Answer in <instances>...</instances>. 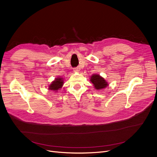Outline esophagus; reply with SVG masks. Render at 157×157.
<instances>
[{
	"mask_svg": "<svg viewBox=\"0 0 157 157\" xmlns=\"http://www.w3.org/2000/svg\"><path fill=\"white\" fill-rule=\"evenodd\" d=\"M73 71H74V72L77 73V72H79V69L77 68V67H75V68L73 69Z\"/></svg>",
	"mask_w": 157,
	"mask_h": 157,
	"instance_id": "obj_1",
	"label": "esophagus"
}]
</instances>
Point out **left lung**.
I'll return each mask as SVG.
<instances>
[{"label": "left lung", "mask_w": 157, "mask_h": 157, "mask_svg": "<svg viewBox=\"0 0 157 157\" xmlns=\"http://www.w3.org/2000/svg\"><path fill=\"white\" fill-rule=\"evenodd\" d=\"M90 81L93 84L94 87L96 90H102L108 86V82L101 76L98 75L94 74L91 76Z\"/></svg>", "instance_id": "8db88e82"}]
</instances>
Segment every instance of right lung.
Returning a JSON list of instances; mask_svg holds the SVG:
<instances>
[{
    "instance_id": "1",
    "label": "right lung",
    "mask_w": 157,
    "mask_h": 157,
    "mask_svg": "<svg viewBox=\"0 0 157 157\" xmlns=\"http://www.w3.org/2000/svg\"><path fill=\"white\" fill-rule=\"evenodd\" d=\"M63 83H64L63 78H59V77L57 78L49 85V90H53V91H58V90H59L60 88H62Z\"/></svg>"
}]
</instances>
